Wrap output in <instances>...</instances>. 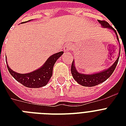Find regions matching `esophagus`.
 Listing matches in <instances>:
<instances>
[{
	"label": "esophagus",
	"mask_w": 126,
	"mask_h": 126,
	"mask_svg": "<svg viewBox=\"0 0 126 126\" xmlns=\"http://www.w3.org/2000/svg\"><path fill=\"white\" fill-rule=\"evenodd\" d=\"M71 48H72V47H71V46L70 45V44H67V45L64 47V48H63V50H64L65 52H68V51H69L71 50Z\"/></svg>",
	"instance_id": "esophagus-1"
}]
</instances>
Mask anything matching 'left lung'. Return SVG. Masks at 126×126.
I'll return each mask as SVG.
<instances>
[{
	"label": "left lung",
	"mask_w": 126,
	"mask_h": 126,
	"mask_svg": "<svg viewBox=\"0 0 126 126\" xmlns=\"http://www.w3.org/2000/svg\"><path fill=\"white\" fill-rule=\"evenodd\" d=\"M98 21H99V23H101L102 27H103L105 28H109L112 29L116 33V34L118 40H119L117 32L116 31V30L112 27L110 25L109 23L107 21L104 20H98ZM119 57L120 55L118 56L117 59L116 60L115 62L114 63L113 65H112L110 68H109V69L105 70V71H101L100 73L93 74V75H84V74L79 73L77 71L76 68H75V65H74V61H73V63L71 65V74L73 75V79H75V80L77 81L79 84H80L82 86H87V87H92V86H97L98 84L105 82L107 79H109L111 76L112 74L113 73L114 71L115 70L116 65H117L118 59H119Z\"/></svg>",
	"instance_id": "obj_1"
}]
</instances>
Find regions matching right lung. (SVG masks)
Instances as JSON below:
<instances>
[{
  "label": "right lung",
  "instance_id": "right-lung-1",
  "mask_svg": "<svg viewBox=\"0 0 126 126\" xmlns=\"http://www.w3.org/2000/svg\"><path fill=\"white\" fill-rule=\"evenodd\" d=\"M30 21V20H29ZM25 23V22H23ZM63 53L60 51L51 55L46 61L42 67L36 71L27 74H19L13 71L7 65V67L10 75L23 86L27 88H38L46 86L51 79L53 72V65L57 59Z\"/></svg>",
  "mask_w": 126,
  "mask_h": 126
}]
</instances>
